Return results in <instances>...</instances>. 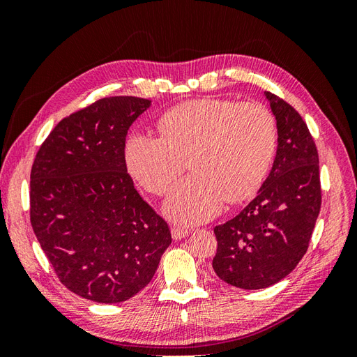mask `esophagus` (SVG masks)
I'll return each mask as SVG.
<instances>
[{"label":"esophagus","instance_id":"1","mask_svg":"<svg viewBox=\"0 0 357 357\" xmlns=\"http://www.w3.org/2000/svg\"><path fill=\"white\" fill-rule=\"evenodd\" d=\"M189 234H190V229H188V228H172V229H171L172 238H174L176 241H177V240H181V238H185V236H188Z\"/></svg>","mask_w":357,"mask_h":357}]
</instances>
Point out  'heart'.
Listing matches in <instances>:
<instances>
[{
    "label": "heart",
    "instance_id": "1",
    "mask_svg": "<svg viewBox=\"0 0 357 357\" xmlns=\"http://www.w3.org/2000/svg\"><path fill=\"white\" fill-rule=\"evenodd\" d=\"M164 137L135 132L125 147L132 177L155 195L165 193L189 167L193 174L164 202L171 220L195 225L261 186L277 149L273 113L259 102L202 98L176 105L160 119Z\"/></svg>",
    "mask_w": 357,
    "mask_h": 357
}]
</instances>
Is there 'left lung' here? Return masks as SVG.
Segmentation results:
<instances>
[{
  "label": "left lung",
  "instance_id": "left-lung-1",
  "mask_svg": "<svg viewBox=\"0 0 357 357\" xmlns=\"http://www.w3.org/2000/svg\"><path fill=\"white\" fill-rule=\"evenodd\" d=\"M277 122V153L256 198L214 228L213 269L231 286L256 290L278 283L305 255L321 204L319 155L299 113L264 92Z\"/></svg>",
  "mask_w": 357,
  "mask_h": 357
}]
</instances>
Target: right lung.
<instances>
[{
	"mask_svg": "<svg viewBox=\"0 0 357 357\" xmlns=\"http://www.w3.org/2000/svg\"><path fill=\"white\" fill-rule=\"evenodd\" d=\"M152 101L110 96L53 128L31 169V225L61 283L116 304L153 278L171 244L167 222L128 174V129Z\"/></svg>",
	"mask_w": 357,
	"mask_h": 357,
	"instance_id": "1",
	"label": "right lung"
}]
</instances>
